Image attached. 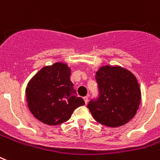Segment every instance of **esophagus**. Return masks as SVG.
I'll return each mask as SVG.
<instances>
[{
	"label": "esophagus",
	"instance_id": "34e87169",
	"mask_svg": "<svg viewBox=\"0 0 160 160\" xmlns=\"http://www.w3.org/2000/svg\"><path fill=\"white\" fill-rule=\"evenodd\" d=\"M83 100H84V102H85V103L87 104V103H88V97H87V96H86V97H84Z\"/></svg>",
	"mask_w": 160,
	"mask_h": 160
}]
</instances>
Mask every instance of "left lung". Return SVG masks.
<instances>
[{"mask_svg": "<svg viewBox=\"0 0 160 160\" xmlns=\"http://www.w3.org/2000/svg\"><path fill=\"white\" fill-rule=\"evenodd\" d=\"M99 97L88 104L93 118L108 127L126 124L136 114L141 100L137 79L120 66L105 65L96 73Z\"/></svg>", "mask_w": 160, "mask_h": 160, "instance_id": "obj_1", "label": "left lung"}]
</instances>
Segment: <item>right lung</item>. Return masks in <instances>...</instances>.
<instances>
[{"mask_svg":"<svg viewBox=\"0 0 160 160\" xmlns=\"http://www.w3.org/2000/svg\"><path fill=\"white\" fill-rule=\"evenodd\" d=\"M70 75L71 69L66 63L55 62L41 68L29 80L25 89L28 107L39 121L58 126L85 104L77 95Z\"/></svg>","mask_w":160,"mask_h":160,"instance_id":"1","label":"right lung"}]
</instances>
